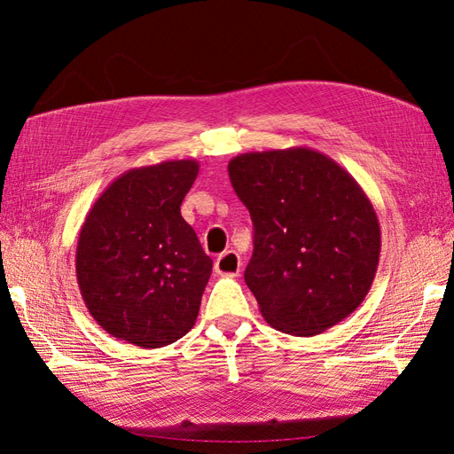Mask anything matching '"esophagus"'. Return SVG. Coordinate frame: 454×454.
I'll list each match as a JSON object with an SVG mask.
<instances>
[{
  "label": "esophagus",
  "instance_id": "esophagus-1",
  "mask_svg": "<svg viewBox=\"0 0 454 454\" xmlns=\"http://www.w3.org/2000/svg\"><path fill=\"white\" fill-rule=\"evenodd\" d=\"M214 269L217 274H222V277H237L240 272V257L231 250L223 252L215 259Z\"/></svg>",
  "mask_w": 454,
  "mask_h": 454
}]
</instances>
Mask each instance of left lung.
I'll return each instance as SVG.
<instances>
[{"label":"left lung","mask_w":454,"mask_h":454,"mask_svg":"<svg viewBox=\"0 0 454 454\" xmlns=\"http://www.w3.org/2000/svg\"><path fill=\"white\" fill-rule=\"evenodd\" d=\"M235 193L254 222L244 280L269 325L312 337L362 305L380 255V227L360 184L310 147L229 160Z\"/></svg>","instance_id":"8db88e82"}]
</instances>
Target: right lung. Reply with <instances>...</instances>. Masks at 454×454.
Segmentation results:
<instances>
[{
	"label": "right lung",
	"instance_id": "add662e5",
	"mask_svg": "<svg viewBox=\"0 0 454 454\" xmlns=\"http://www.w3.org/2000/svg\"><path fill=\"white\" fill-rule=\"evenodd\" d=\"M197 174L195 159L127 170L81 225L79 292L96 324L119 340L167 347L197 322L212 259L180 210Z\"/></svg>",
	"mask_w": 454,
	"mask_h": 454
}]
</instances>
